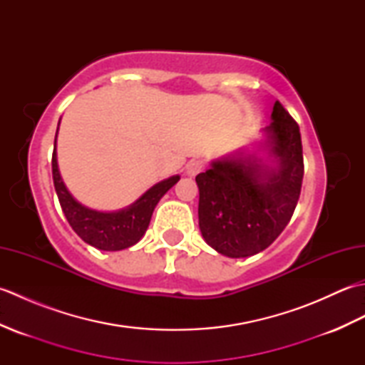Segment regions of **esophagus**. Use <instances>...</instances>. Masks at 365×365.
<instances>
[{
    "mask_svg": "<svg viewBox=\"0 0 365 365\" xmlns=\"http://www.w3.org/2000/svg\"><path fill=\"white\" fill-rule=\"evenodd\" d=\"M204 168H205V163L202 160H191L187 165V174L197 175L199 173H202Z\"/></svg>",
    "mask_w": 365,
    "mask_h": 365,
    "instance_id": "1",
    "label": "esophagus"
}]
</instances>
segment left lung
I'll list each match as a JSON object with an SVG mask.
<instances>
[{
	"label": "left lung",
	"instance_id": "left-lung-1",
	"mask_svg": "<svg viewBox=\"0 0 365 365\" xmlns=\"http://www.w3.org/2000/svg\"><path fill=\"white\" fill-rule=\"evenodd\" d=\"M267 127L277 169L254 157L212 163L196 177L199 227L215 251L232 259L257 254L281 235L297 208L304 161L299 127L276 102Z\"/></svg>",
	"mask_w": 365,
	"mask_h": 365
}]
</instances>
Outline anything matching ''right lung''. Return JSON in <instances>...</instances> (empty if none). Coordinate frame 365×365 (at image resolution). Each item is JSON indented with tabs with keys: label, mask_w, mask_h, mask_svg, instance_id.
<instances>
[{
	"label": "right lung",
	"mask_w": 365,
	"mask_h": 365,
	"mask_svg": "<svg viewBox=\"0 0 365 365\" xmlns=\"http://www.w3.org/2000/svg\"><path fill=\"white\" fill-rule=\"evenodd\" d=\"M58 135V131H56ZM56 143V141H54ZM51 173L54 190L59 199L61 208L72 229L83 242L102 251H120L136 245L145 234L152 218L153 208L158 200L166 195L178 182V175H174L155 185L149 191L139 197L135 204L119 212L103 213L96 212L81 205L67 191L63 178L59 175L56 149L51 157Z\"/></svg>",
	"instance_id": "right-lung-1"
}]
</instances>
